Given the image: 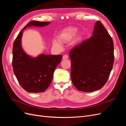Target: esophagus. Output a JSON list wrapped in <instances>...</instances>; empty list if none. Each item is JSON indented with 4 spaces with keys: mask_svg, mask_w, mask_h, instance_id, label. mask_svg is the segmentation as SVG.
Segmentation results:
<instances>
[{
    "mask_svg": "<svg viewBox=\"0 0 126 126\" xmlns=\"http://www.w3.org/2000/svg\"><path fill=\"white\" fill-rule=\"evenodd\" d=\"M68 58V56L66 55H64L63 56V60H66V59H67Z\"/></svg>",
    "mask_w": 126,
    "mask_h": 126,
    "instance_id": "obj_1",
    "label": "esophagus"
}]
</instances>
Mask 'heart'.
<instances>
[{
  "label": "heart",
  "mask_w": 126,
  "mask_h": 126,
  "mask_svg": "<svg viewBox=\"0 0 126 126\" xmlns=\"http://www.w3.org/2000/svg\"><path fill=\"white\" fill-rule=\"evenodd\" d=\"M78 29L75 27H69L66 29L60 37V40L62 42H66L71 40L76 36ZM53 45L59 48L62 47V44L59 41H54Z\"/></svg>",
  "instance_id": "1"
}]
</instances>
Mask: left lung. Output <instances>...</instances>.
Returning a JSON list of instances; mask_svg holds the SVG:
<instances>
[{"instance_id": "8db88e82", "label": "left lung", "mask_w": 126, "mask_h": 126, "mask_svg": "<svg viewBox=\"0 0 126 126\" xmlns=\"http://www.w3.org/2000/svg\"><path fill=\"white\" fill-rule=\"evenodd\" d=\"M71 78L78 90L91 92L107 81L113 64V43L100 21L95 23L93 35L69 52Z\"/></svg>"}]
</instances>
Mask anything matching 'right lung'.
Listing matches in <instances>:
<instances>
[{
    "mask_svg": "<svg viewBox=\"0 0 126 126\" xmlns=\"http://www.w3.org/2000/svg\"><path fill=\"white\" fill-rule=\"evenodd\" d=\"M50 22L32 21L22 29L15 39L13 48V67L20 86L29 93L44 92L50 85L54 72L62 62V55L41 54L36 57L28 55L21 45L24 30L27 27H43Z\"/></svg>",
    "mask_w": 126,
    "mask_h": 126,
    "instance_id": "obj_1",
    "label": "right lung"
}]
</instances>
